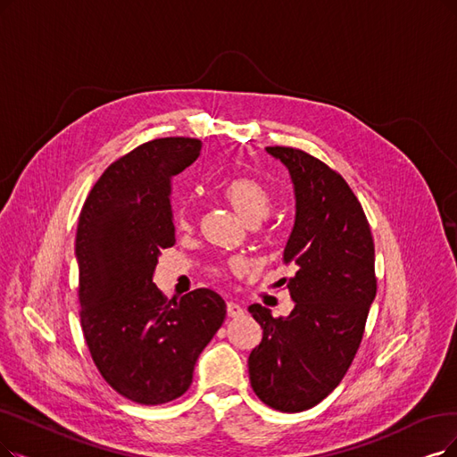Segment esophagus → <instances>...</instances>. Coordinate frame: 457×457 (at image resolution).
<instances>
[{
  "mask_svg": "<svg viewBox=\"0 0 457 457\" xmlns=\"http://www.w3.org/2000/svg\"><path fill=\"white\" fill-rule=\"evenodd\" d=\"M227 313H228V317H240V315H244V307L236 302H227Z\"/></svg>",
  "mask_w": 457,
  "mask_h": 457,
  "instance_id": "1",
  "label": "esophagus"
}]
</instances>
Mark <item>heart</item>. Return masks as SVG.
Listing matches in <instances>:
<instances>
[{
    "mask_svg": "<svg viewBox=\"0 0 457 457\" xmlns=\"http://www.w3.org/2000/svg\"><path fill=\"white\" fill-rule=\"evenodd\" d=\"M227 203L247 227H257L268 217L271 210V195L259 179L240 176L230 179L223 191ZM191 208L187 204L179 206L176 213V223L179 228L191 225Z\"/></svg>",
    "mask_w": 457,
    "mask_h": 457,
    "instance_id": "1",
    "label": "heart"
}]
</instances>
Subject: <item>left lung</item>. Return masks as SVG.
<instances>
[{
	"label": "left lung",
	"instance_id": "obj_1",
	"mask_svg": "<svg viewBox=\"0 0 457 457\" xmlns=\"http://www.w3.org/2000/svg\"><path fill=\"white\" fill-rule=\"evenodd\" d=\"M288 170L295 225L283 264L295 307L271 317L249 313L262 339L249 354V380L262 403L281 412L312 409L345 377L360 346L377 295L375 247L368 219L346 181L322 161L295 148H266Z\"/></svg>",
	"mask_w": 457,
	"mask_h": 457
}]
</instances>
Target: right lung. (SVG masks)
Here are the masks:
<instances>
[{
  "mask_svg": "<svg viewBox=\"0 0 457 457\" xmlns=\"http://www.w3.org/2000/svg\"><path fill=\"white\" fill-rule=\"evenodd\" d=\"M200 150V140L184 137L138 145L104 170L79 219L87 349L108 385L140 405L169 403L191 386L195 363L227 315L210 288L167 302L154 283L161 251L176 244L172 178Z\"/></svg>",
  "mask_w": 457,
  "mask_h": 457,
  "instance_id": "add662e5",
  "label": "right lung"
}]
</instances>
